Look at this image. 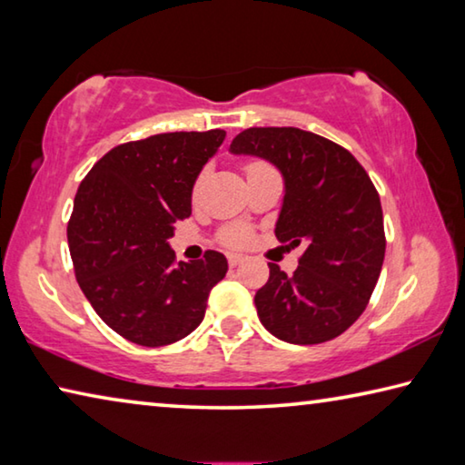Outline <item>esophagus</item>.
Segmentation results:
<instances>
[{
  "instance_id": "obj_1",
  "label": "esophagus",
  "mask_w": 465,
  "mask_h": 465,
  "mask_svg": "<svg viewBox=\"0 0 465 465\" xmlns=\"http://www.w3.org/2000/svg\"><path fill=\"white\" fill-rule=\"evenodd\" d=\"M227 262H230V266H238L243 262V256L242 254H227Z\"/></svg>"
}]
</instances>
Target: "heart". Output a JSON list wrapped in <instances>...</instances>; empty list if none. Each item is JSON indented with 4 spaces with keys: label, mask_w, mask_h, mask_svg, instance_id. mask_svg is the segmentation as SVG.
Masks as SVG:
<instances>
[{
    "label": "heart",
    "mask_w": 465,
    "mask_h": 465,
    "mask_svg": "<svg viewBox=\"0 0 465 465\" xmlns=\"http://www.w3.org/2000/svg\"><path fill=\"white\" fill-rule=\"evenodd\" d=\"M261 166H264V163L254 162V163H250V166H248L246 170L250 172V170L261 168ZM248 240H250V233H248L246 230H242V227H233V230H227V232L223 233V242L230 243V246H243V243H246Z\"/></svg>",
    "instance_id": "1"
}]
</instances>
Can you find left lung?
<instances>
[{"instance_id": "left-lung-1", "label": "left lung", "mask_w": 465, "mask_h": 465, "mask_svg": "<svg viewBox=\"0 0 465 465\" xmlns=\"http://www.w3.org/2000/svg\"><path fill=\"white\" fill-rule=\"evenodd\" d=\"M230 152L281 172L285 194L274 235L305 243L291 277L269 262L271 277L254 295L258 318L291 344L332 341L363 313L381 272L383 213L371 178L344 147L295 127L246 129Z\"/></svg>"}]
</instances>
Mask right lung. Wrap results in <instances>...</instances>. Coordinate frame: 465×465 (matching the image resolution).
<instances>
[{
  "mask_svg": "<svg viewBox=\"0 0 465 465\" xmlns=\"http://www.w3.org/2000/svg\"><path fill=\"white\" fill-rule=\"evenodd\" d=\"M225 131L162 133L131 141L94 163L77 188L67 242L75 277L104 324L141 346L193 332L227 258L174 262L170 238L193 213V188Z\"/></svg>",
  "mask_w": 465,
  "mask_h": 465,
  "instance_id": "add662e5",
  "label": "right lung"
}]
</instances>
